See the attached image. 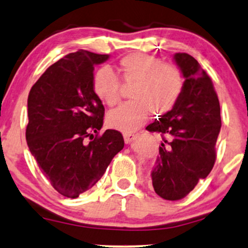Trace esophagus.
<instances>
[{"instance_id": "esophagus-1", "label": "esophagus", "mask_w": 248, "mask_h": 248, "mask_svg": "<svg viewBox=\"0 0 248 248\" xmlns=\"http://www.w3.org/2000/svg\"><path fill=\"white\" fill-rule=\"evenodd\" d=\"M136 134L134 133H124V141L125 143L132 142L134 139H136Z\"/></svg>"}]
</instances>
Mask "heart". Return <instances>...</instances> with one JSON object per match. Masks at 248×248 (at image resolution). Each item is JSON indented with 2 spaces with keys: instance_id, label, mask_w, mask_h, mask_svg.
<instances>
[{
  "instance_id": "obj_1",
  "label": "heart",
  "mask_w": 248,
  "mask_h": 248,
  "mask_svg": "<svg viewBox=\"0 0 248 248\" xmlns=\"http://www.w3.org/2000/svg\"><path fill=\"white\" fill-rule=\"evenodd\" d=\"M119 63L125 78L133 81L129 93L132 100L109 111L107 124L111 129L130 133L147 121L151 111L162 116L176 106L183 91V77L176 66L145 53L129 54ZM93 87L99 99L108 106H115L119 101L118 78L109 66L97 70Z\"/></svg>"
}]
</instances>
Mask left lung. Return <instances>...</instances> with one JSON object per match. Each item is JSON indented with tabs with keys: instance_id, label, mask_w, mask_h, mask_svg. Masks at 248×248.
Segmentation results:
<instances>
[{
	"instance_id": "1",
	"label": "left lung",
	"mask_w": 248,
	"mask_h": 248,
	"mask_svg": "<svg viewBox=\"0 0 248 248\" xmlns=\"http://www.w3.org/2000/svg\"><path fill=\"white\" fill-rule=\"evenodd\" d=\"M173 61L184 82L176 106L146 129L163 137L152 170L157 195L179 200L212 171L221 130V108L212 79L191 55L176 53Z\"/></svg>"
}]
</instances>
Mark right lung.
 Segmentation results:
<instances>
[{
	"instance_id": "1",
	"label": "right lung",
	"mask_w": 248,
	"mask_h": 248,
	"mask_svg": "<svg viewBox=\"0 0 248 248\" xmlns=\"http://www.w3.org/2000/svg\"><path fill=\"white\" fill-rule=\"evenodd\" d=\"M108 59L87 50L66 55L30 91L27 146L51 186L66 198L93 187L124 147L118 131L93 134L101 130L105 115L93 87L94 66Z\"/></svg>"
}]
</instances>
